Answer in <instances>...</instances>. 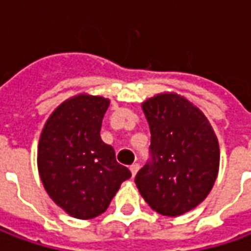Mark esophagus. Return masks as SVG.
<instances>
[{"label":"esophagus","mask_w":251,"mask_h":251,"mask_svg":"<svg viewBox=\"0 0 251 251\" xmlns=\"http://www.w3.org/2000/svg\"><path fill=\"white\" fill-rule=\"evenodd\" d=\"M130 170H131V175H132V177H134V176L137 175V172L140 170V165H138V163H132V165L130 166Z\"/></svg>","instance_id":"34e87169"}]
</instances>
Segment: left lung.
Wrapping results in <instances>:
<instances>
[{
    "label": "left lung",
    "mask_w": 251,
    "mask_h": 251,
    "mask_svg": "<svg viewBox=\"0 0 251 251\" xmlns=\"http://www.w3.org/2000/svg\"><path fill=\"white\" fill-rule=\"evenodd\" d=\"M151 130V159L135 176L153 211L183 215L209 194L219 169V144L204 113L177 93L142 103Z\"/></svg>",
    "instance_id": "left-lung-1"
}]
</instances>
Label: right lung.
Segmentation results:
<instances>
[{"instance_id": "1", "label": "right lung", "mask_w": 251, "mask_h": 251, "mask_svg": "<svg viewBox=\"0 0 251 251\" xmlns=\"http://www.w3.org/2000/svg\"><path fill=\"white\" fill-rule=\"evenodd\" d=\"M109 99L78 95L61 103L46 121L37 168L47 194L71 217L103 214L131 172L100 138Z\"/></svg>"}]
</instances>
